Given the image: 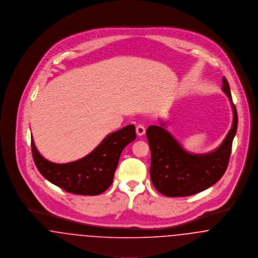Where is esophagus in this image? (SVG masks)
<instances>
[{
    "mask_svg": "<svg viewBox=\"0 0 258 258\" xmlns=\"http://www.w3.org/2000/svg\"><path fill=\"white\" fill-rule=\"evenodd\" d=\"M145 133H146V128L143 124H138L136 126V134H137V135L142 136V135H145Z\"/></svg>",
    "mask_w": 258,
    "mask_h": 258,
    "instance_id": "34e87169",
    "label": "esophagus"
}]
</instances>
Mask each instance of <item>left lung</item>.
<instances>
[{"mask_svg": "<svg viewBox=\"0 0 258 258\" xmlns=\"http://www.w3.org/2000/svg\"><path fill=\"white\" fill-rule=\"evenodd\" d=\"M222 91L229 98L233 110V122L221 145L206 154L185 151L175 137L165 130V123L150 125L148 142L151 150L150 176L156 189L165 197H188L216 184L227 168L238 116L232 101L229 84L222 77Z\"/></svg>", "mask_w": 258, "mask_h": 258, "instance_id": "left-lung-1", "label": "left lung"}]
</instances>
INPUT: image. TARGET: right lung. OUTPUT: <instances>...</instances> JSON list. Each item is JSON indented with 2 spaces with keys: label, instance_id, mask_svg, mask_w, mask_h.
Listing matches in <instances>:
<instances>
[{
  "label": "right lung",
  "instance_id": "right-lung-1",
  "mask_svg": "<svg viewBox=\"0 0 258 258\" xmlns=\"http://www.w3.org/2000/svg\"><path fill=\"white\" fill-rule=\"evenodd\" d=\"M136 138L135 124L107 135L86 157L68 163H55L44 159L35 145L33 136V159L40 174L67 192L79 196H98L113 182L123 148Z\"/></svg>",
  "mask_w": 258,
  "mask_h": 258
}]
</instances>
